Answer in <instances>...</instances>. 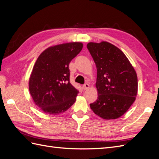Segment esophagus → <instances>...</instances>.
I'll use <instances>...</instances> for the list:
<instances>
[{
    "mask_svg": "<svg viewBox=\"0 0 159 159\" xmlns=\"http://www.w3.org/2000/svg\"><path fill=\"white\" fill-rule=\"evenodd\" d=\"M89 88V84L88 83H85L83 85V90H87V89H88Z\"/></svg>",
    "mask_w": 159,
    "mask_h": 159,
    "instance_id": "34e87169",
    "label": "esophagus"
}]
</instances>
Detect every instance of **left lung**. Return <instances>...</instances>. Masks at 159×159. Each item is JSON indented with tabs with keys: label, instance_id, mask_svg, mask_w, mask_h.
Wrapping results in <instances>:
<instances>
[{
	"label": "left lung",
	"instance_id": "obj_1",
	"mask_svg": "<svg viewBox=\"0 0 159 159\" xmlns=\"http://www.w3.org/2000/svg\"><path fill=\"white\" fill-rule=\"evenodd\" d=\"M87 47L97 67L98 97L90 104L91 109L105 120L118 118L136 99V72L125 55L113 44L90 42Z\"/></svg>",
	"mask_w": 159,
	"mask_h": 159
}]
</instances>
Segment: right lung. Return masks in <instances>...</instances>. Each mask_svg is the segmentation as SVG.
<instances>
[{"instance_id":"obj_1","label":"right lung","mask_w":159,"mask_h":159,"mask_svg":"<svg viewBox=\"0 0 159 159\" xmlns=\"http://www.w3.org/2000/svg\"><path fill=\"white\" fill-rule=\"evenodd\" d=\"M83 43L72 42L50 47L39 55L29 81L35 105L49 114L66 111L74 104L79 91L70 83L69 64Z\"/></svg>"}]
</instances>
